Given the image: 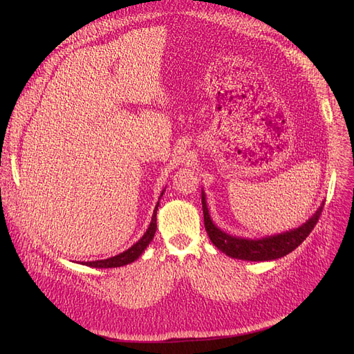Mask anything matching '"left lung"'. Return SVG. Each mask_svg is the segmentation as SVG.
<instances>
[{"mask_svg": "<svg viewBox=\"0 0 354 354\" xmlns=\"http://www.w3.org/2000/svg\"><path fill=\"white\" fill-rule=\"evenodd\" d=\"M202 209H203V224H205V230L211 242L217 246L220 251L232 259H239L246 261H267V260H276L281 257L292 252L295 248L304 242L319 221L320 214H322L324 207H320L315 216L310 218L301 227L294 229L291 232H286L282 234H276V236L263 238V239H241L233 238L230 234L221 232L218 227L214 226V223L209 218L208 208L205 196L202 194Z\"/></svg>", "mask_w": 354, "mask_h": 354, "instance_id": "left-lung-1", "label": "left lung"}]
</instances>
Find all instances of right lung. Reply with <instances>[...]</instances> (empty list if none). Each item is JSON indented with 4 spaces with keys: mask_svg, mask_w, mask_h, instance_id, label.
Segmentation results:
<instances>
[{
    "mask_svg": "<svg viewBox=\"0 0 354 354\" xmlns=\"http://www.w3.org/2000/svg\"><path fill=\"white\" fill-rule=\"evenodd\" d=\"M159 205V202H158ZM158 205L155 207L153 211V216H152V221H151V226L146 230V233L143 234V238L138 241L137 243H134L131 248H128L127 251L118 254L115 257H111L108 260H97V261H87L85 266H90V267H95V269H109V267H121L125 264H130L134 260H137L138 257L142 255V252L146 250V246L151 243V241L155 236V232H156V211H158Z\"/></svg>",
    "mask_w": 354,
    "mask_h": 354,
    "instance_id": "add662e5",
    "label": "right lung"
}]
</instances>
